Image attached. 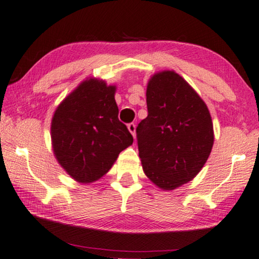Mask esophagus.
<instances>
[{
    "label": "esophagus",
    "instance_id": "obj_1",
    "mask_svg": "<svg viewBox=\"0 0 259 259\" xmlns=\"http://www.w3.org/2000/svg\"><path fill=\"white\" fill-rule=\"evenodd\" d=\"M127 128H128L130 133L132 134V136L136 138V123H128V126H127Z\"/></svg>",
    "mask_w": 259,
    "mask_h": 259
}]
</instances>
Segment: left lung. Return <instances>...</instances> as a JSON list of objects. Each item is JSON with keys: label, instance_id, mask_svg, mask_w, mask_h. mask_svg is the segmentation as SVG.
<instances>
[{"label": "left lung", "instance_id": "8db88e82", "mask_svg": "<svg viewBox=\"0 0 259 259\" xmlns=\"http://www.w3.org/2000/svg\"><path fill=\"white\" fill-rule=\"evenodd\" d=\"M148 115L137 127L146 176L162 190L192 181L207 162L213 127L207 105L175 71L156 72L146 90Z\"/></svg>", "mask_w": 259, "mask_h": 259}]
</instances>
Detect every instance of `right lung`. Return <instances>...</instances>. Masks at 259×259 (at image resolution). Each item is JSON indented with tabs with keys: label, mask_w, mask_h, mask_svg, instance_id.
Masks as SVG:
<instances>
[{
	"label": "right lung",
	"mask_w": 259,
	"mask_h": 259,
	"mask_svg": "<svg viewBox=\"0 0 259 259\" xmlns=\"http://www.w3.org/2000/svg\"><path fill=\"white\" fill-rule=\"evenodd\" d=\"M115 90L103 79L86 78L52 115V151L74 181H98L133 144L132 134L118 119Z\"/></svg>",
	"instance_id": "right-lung-1"
}]
</instances>
